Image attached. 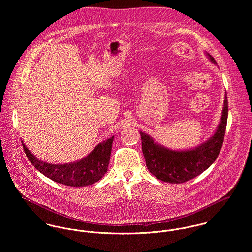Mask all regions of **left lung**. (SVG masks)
Returning a JSON list of instances; mask_svg holds the SVG:
<instances>
[{
	"instance_id": "obj_1",
	"label": "left lung",
	"mask_w": 252,
	"mask_h": 252,
	"mask_svg": "<svg viewBox=\"0 0 252 252\" xmlns=\"http://www.w3.org/2000/svg\"><path fill=\"white\" fill-rule=\"evenodd\" d=\"M209 58L216 64L215 58ZM228 118V101L225 96L221 121L211 139L194 149L177 151L156 144L151 137L141 133L142 148L148 171L158 180L169 183H182L205 172L220 152L226 131Z\"/></svg>"
}]
</instances>
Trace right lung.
Here are the masks:
<instances>
[{
	"label": "right lung",
	"instance_id": "1",
	"mask_svg": "<svg viewBox=\"0 0 252 252\" xmlns=\"http://www.w3.org/2000/svg\"><path fill=\"white\" fill-rule=\"evenodd\" d=\"M113 138L98 144L86 157L70 164L55 165L37 160L22 141L24 151L36 170L58 183L82 187L101 180L108 171Z\"/></svg>",
	"mask_w": 252,
	"mask_h": 252
}]
</instances>
